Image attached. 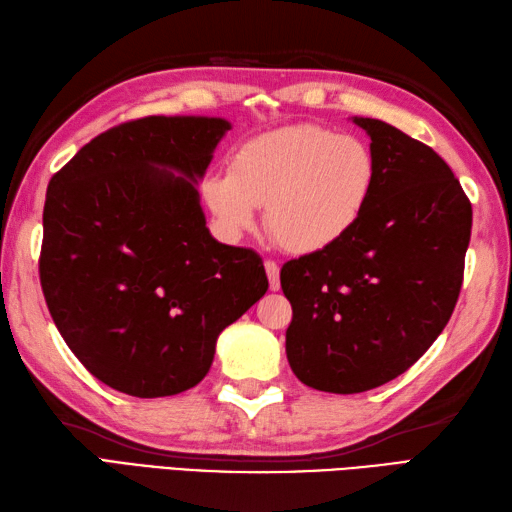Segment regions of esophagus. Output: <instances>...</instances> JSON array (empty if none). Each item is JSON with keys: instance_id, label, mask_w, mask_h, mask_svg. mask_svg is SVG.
Instances as JSON below:
<instances>
[{"instance_id": "34e87169", "label": "esophagus", "mask_w": 512, "mask_h": 512, "mask_svg": "<svg viewBox=\"0 0 512 512\" xmlns=\"http://www.w3.org/2000/svg\"><path fill=\"white\" fill-rule=\"evenodd\" d=\"M264 268H266V275H268L270 290H279V288H281V281H279V264L273 262V259H266Z\"/></svg>"}]
</instances>
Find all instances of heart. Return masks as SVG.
<instances>
[{"label": "heart", "mask_w": 512, "mask_h": 512, "mask_svg": "<svg viewBox=\"0 0 512 512\" xmlns=\"http://www.w3.org/2000/svg\"><path fill=\"white\" fill-rule=\"evenodd\" d=\"M372 147L317 123H299L239 143L228 173L202 193L226 231L244 233L266 206L275 242L297 255L323 253L361 222L376 189Z\"/></svg>", "instance_id": "b5f03b06"}]
</instances>
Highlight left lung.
I'll use <instances>...</instances> for the list:
<instances>
[{"label":"left lung","mask_w":512,"mask_h":512,"mask_svg":"<svg viewBox=\"0 0 512 512\" xmlns=\"http://www.w3.org/2000/svg\"><path fill=\"white\" fill-rule=\"evenodd\" d=\"M378 178L361 222L323 253L290 259L286 354L303 385L361 394L418 361L449 323L464 279L473 209L447 162L376 118Z\"/></svg>","instance_id":"8db88e82"}]
</instances>
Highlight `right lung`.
<instances>
[{
  "label": "right lung",
  "instance_id": "obj_1",
  "mask_svg": "<svg viewBox=\"0 0 512 512\" xmlns=\"http://www.w3.org/2000/svg\"><path fill=\"white\" fill-rule=\"evenodd\" d=\"M228 129L224 118H136L92 138L48 184L43 297L83 367L123 394L198 385L217 336L268 290L262 257L215 242L195 191Z\"/></svg>",
  "mask_w": 512,
  "mask_h": 512
}]
</instances>
